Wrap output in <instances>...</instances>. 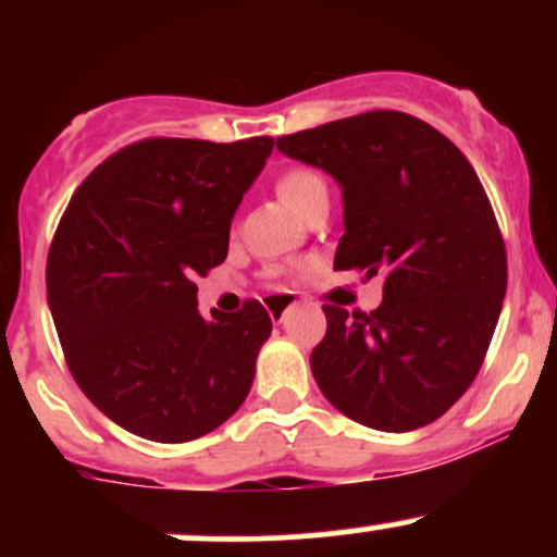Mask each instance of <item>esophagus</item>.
<instances>
[{
  "label": "esophagus",
  "mask_w": 557,
  "mask_h": 557,
  "mask_svg": "<svg viewBox=\"0 0 557 557\" xmlns=\"http://www.w3.org/2000/svg\"><path fill=\"white\" fill-rule=\"evenodd\" d=\"M293 304V296L290 293H272V296H267V311H270V317L272 319H283L285 317V311H287V306Z\"/></svg>",
  "instance_id": "obj_1"
}]
</instances>
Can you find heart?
Returning <instances> with one entry per match:
<instances>
[{"label": "heart", "mask_w": 557, "mask_h": 557, "mask_svg": "<svg viewBox=\"0 0 557 557\" xmlns=\"http://www.w3.org/2000/svg\"><path fill=\"white\" fill-rule=\"evenodd\" d=\"M274 190L283 198L290 209L306 214L311 203H317L319 198H327L330 188L327 181H324L322 172L314 168H306V164H293V168L283 170L274 181Z\"/></svg>", "instance_id": "b5f03b06"}]
</instances>
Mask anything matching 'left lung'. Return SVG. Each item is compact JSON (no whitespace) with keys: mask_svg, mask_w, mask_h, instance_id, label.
Returning a JSON list of instances; mask_svg holds the SVG:
<instances>
[{"mask_svg":"<svg viewBox=\"0 0 557 557\" xmlns=\"http://www.w3.org/2000/svg\"><path fill=\"white\" fill-rule=\"evenodd\" d=\"M343 188L335 270L385 274L374 311L324 306L311 372L337 411L382 432L432 424L469 389L500 317L508 259L490 198L458 146L376 110L277 138Z\"/></svg>","mask_w":557,"mask_h":557,"instance_id":"8db88e82","label":"left lung"}]
</instances>
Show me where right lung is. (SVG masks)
I'll use <instances>...</instances> for the list:
<instances>
[{"mask_svg":"<svg viewBox=\"0 0 557 557\" xmlns=\"http://www.w3.org/2000/svg\"><path fill=\"white\" fill-rule=\"evenodd\" d=\"M274 138H146L70 198L47 259V296L86 398L123 430L188 443L246 400L272 332L259 300L196 309V277L227 257L230 222Z\"/></svg>","mask_w":557,"mask_h":557,"instance_id":"obj_1","label":"right lung"}]
</instances>
